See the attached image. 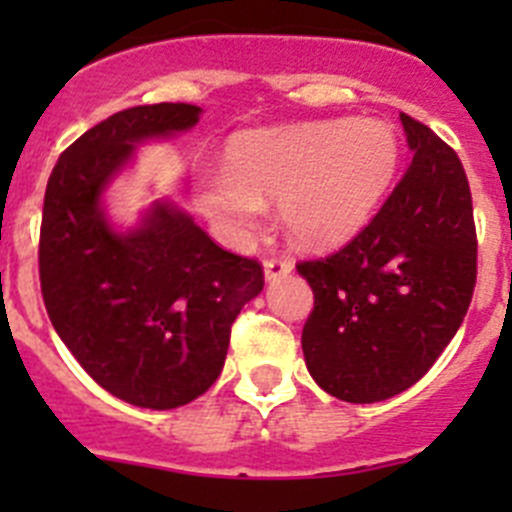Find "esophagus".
Here are the masks:
<instances>
[{
	"mask_svg": "<svg viewBox=\"0 0 512 512\" xmlns=\"http://www.w3.org/2000/svg\"><path fill=\"white\" fill-rule=\"evenodd\" d=\"M295 269V264L289 259H266L264 261V277L266 282H277V279L287 277L289 271Z\"/></svg>",
	"mask_w": 512,
	"mask_h": 512,
	"instance_id": "1",
	"label": "esophagus"
}]
</instances>
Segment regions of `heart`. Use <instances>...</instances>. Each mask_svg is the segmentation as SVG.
<instances>
[{
	"mask_svg": "<svg viewBox=\"0 0 512 512\" xmlns=\"http://www.w3.org/2000/svg\"><path fill=\"white\" fill-rule=\"evenodd\" d=\"M400 143L379 120H320L235 133L223 169L194 174L202 212L233 243L279 200L289 238L330 248L359 233L390 189Z\"/></svg>",
	"mask_w": 512,
	"mask_h": 512,
	"instance_id": "obj_1",
	"label": "heart"
}]
</instances>
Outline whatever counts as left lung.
<instances>
[{
	"mask_svg": "<svg viewBox=\"0 0 512 512\" xmlns=\"http://www.w3.org/2000/svg\"><path fill=\"white\" fill-rule=\"evenodd\" d=\"M408 171L354 241L297 264L315 295L307 372L338 400L382 402L423 377L456 336L477 279L472 192L459 156L400 115Z\"/></svg>",
	"mask_w": 512,
	"mask_h": 512,
	"instance_id": "obj_1",
	"label": "left lung"
}]
</instances>
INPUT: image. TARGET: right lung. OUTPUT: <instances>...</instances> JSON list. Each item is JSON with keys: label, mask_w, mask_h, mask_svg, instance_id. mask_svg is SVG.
Segmentation results:
<instances>
[{"label": "right lung", "mask_w": 512, "mask_h": 512, "mask_svg": "<svg viewBox=\"0 0 512 512\" xmlns=\"http://www.w3.org/2000/svg\"><path fill=\"white\" fill-rule=\"evenodd\" d=\"M202 107L161 102L107 117L61 153L45 187L40 289L53 328L89 377L135 408L171 410L220 377L230 325L264 274L212 243L176 202L153 200L122 228L107 189L138 146L171 140Z\"/></svg>", "instance_id": "1"}]
</instances>
